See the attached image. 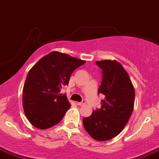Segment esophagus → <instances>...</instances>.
<instances>
[{"mask_svg": "<svg viewBox=\"0 0 159 159\" xmlns=\"http://www.w3.org/2000/svg\"><path fill=\"white\" fill-rule=\"evenodd\" d=\"M77 104H78V106H84V105H85V101L78 102V103H77Z\"/></svg>", "mask_w": 159, "mask_h": 159, "instance_id": "esophagus-1", "label": "esophagus"}]
</instances>
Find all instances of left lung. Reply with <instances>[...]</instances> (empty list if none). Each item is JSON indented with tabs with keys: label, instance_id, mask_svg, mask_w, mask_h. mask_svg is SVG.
<instances>
[{
	"label": "left lung",
	"instance_id": "8db88e82",
	"mask_svg": "<svg viewBox=\"0 0 159 159\" xmlns=\"http://www.w3.org/2000/svg\"><path fill=\"white\" fill-rule=\"evenodd\" d=\"M103 70L99 93L104 95L101 108L83 118L84 129L98 141L113 139L123 130L133 112L135 89L128 73L116 60L96 61Z\"/></svg>",
	"mask_w": 159,
	"mask_h": 159
}]
</instances>
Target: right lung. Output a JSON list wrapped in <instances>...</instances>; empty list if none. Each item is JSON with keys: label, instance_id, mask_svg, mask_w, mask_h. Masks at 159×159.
Instances as JSON below:
<instances>
[{"label": "right lung", "instance_id": "1", "mask_svg": "<svg viewBox=\"0 0 159 159\" xmlns=\"http://www.w3.org/2000/svg\"><path fill=\"white\" fill-rule=\"evenodd\" d=\"M84 63V60L53 51L30 70L23 86V107L32 125L46 129L63 119L70 103L60 89L68 84L73 71Z\"/></svg>", "mask_w": 159, "mask_h": 159}]
</instances>
